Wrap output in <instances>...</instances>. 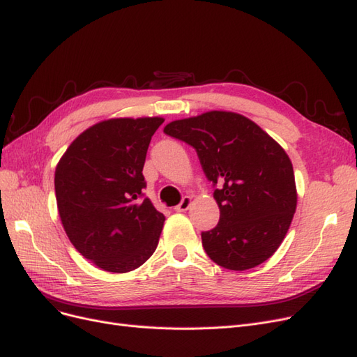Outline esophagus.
Masks as SVG:
<instances>
[{"label": "esophagus", "instance_id": "obj_1", "mask_svg": "<svg viewBox=\"0 0 357 357\" xmlns=\"http://www.w3.org/2000/svg\"><path fill=\"white\" fill-rule=\"evenodd\" d=\"M190 204H192V198H190V197H183L181 202L177 205V207H176L174 210H176V211H178V213H181V211H186V210L190 207Z\"/></svg>", "mask_w": 357, "mask_h": 357}]
</instances>
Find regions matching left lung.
Masks as SVG:
<instances>
[{
    "mask_svg": "<svg viewBox=\"0 0 357 357\" xmlns=\"http://www.w3.org/2000/svg\"><path fill=\"white\" fill-rule=\"evenodd\" d=\"M164 132L197 150L213 186L220 219L202 232L213 262L244 271L265 262L283 243L296 210L291 162L274 138L250 119L207 112L168 123Z\"/></svg>",
    "mask_w": 357,
    "mask_h": 357,
    "instance_id": "1",
    "label": "left lung"
}]
</instances>
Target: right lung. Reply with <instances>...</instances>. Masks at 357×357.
<instances>
[{"label": "right lung", "mask_w": 357, "mask_h": 357, "mask_svg": "<svg viewBox=\"0 0 357 357\" xmlns=\"http://www.w3.org/2000/svg\"><path fill=\"white\" fill-rule=\"evenodd\" d=\"M162 117H119L83 131L59 159V218L79 253L109 273H129L156 250L165 215L143 198L147 149Z\"/></svg>", "instance_id": "add662e5"}]
</instances>
